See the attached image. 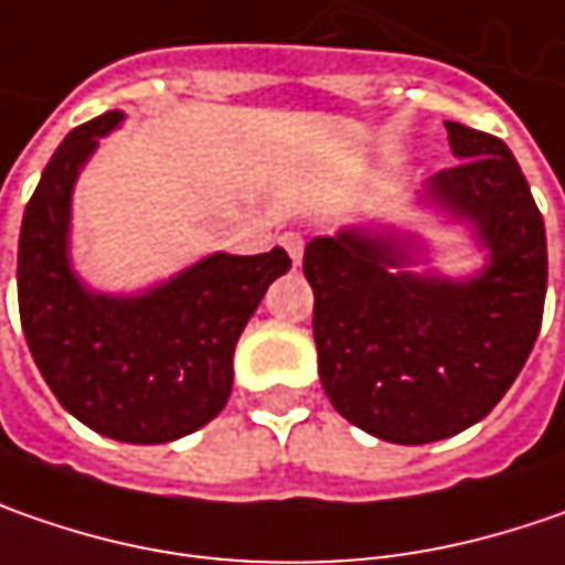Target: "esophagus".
Wrapping results in <instances>:
<instances>
[{
    "label": "esophagus",
    "instance_id": "obj_1",
    "mask_svg": "<svg viewBox=\"0 0 565 565\" xmlns=\"http://www.w3.org/2000/svg\"><path fill=\"white\" fill-rule=\"evenodd\" d=\"M281 246L287 249L290 262L300 265V258H303V236L297 234V231H287V234H281Z\"/></svg>",
    "mask_w": 565,
    "mask_h": 565
}]
</instances>
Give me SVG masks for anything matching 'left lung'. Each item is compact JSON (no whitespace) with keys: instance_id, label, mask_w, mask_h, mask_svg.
Returning a JSON list of instances; mask_svg holds the SVG:
<instances>
[{"instance_id":"obj_1","label":"left lung","mask_w":565,"mask_h":565,"mask_svg":"<svg viewBox=\"0 0 565 565\" xmlns=\"http://www.w3.org/2000/svg\"><path fill=\"white\" fill-rule=\"evenodd\" d=\"M455 167L427 199L465 217L487 268L468 281L407 271L411 236L341 231L303 253L329 402L385 443L424 446L483 420L522 373L547 294V234L505 141L446 122Z\"/></svg>"}]
</instances>
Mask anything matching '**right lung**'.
<instances>
[{
	"mask_svg": "<svg viewBox=\"0 0 565 565\" xmlns=\"http://www.w3.org/2000/svg\"><path fill=\"white\" fill-rule=\"evenodd\" d=\"M119 119L113 110L72 129L46 163L21 221L18 309L60 405L100 436L151 446L224 411L236 341L290 258L281 246L262 256L214 253L138 297L87 290L68 265L72 189Z\"/></svg>",
	"mask_w": 565,
	"mask_h": 565,
	"instance_id": "right-lung-1",
	"label": "right lung"
}]
</instances>
